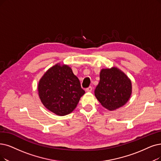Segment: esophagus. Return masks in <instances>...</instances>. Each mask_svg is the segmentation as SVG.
<instances>
[{"mask_svg":"<svg viewBox=\"0 0 161 161\" xmlns=\"http://www.w3.org/2000/svg\"><path fill=\"white\" fill-rule=\"evenodd\" d=\"M92 90V88L91 86H89L87 88H86V92H91Z\"/></svg>","mask_w":161,"mask_h":161,"instance_id":"1","label":"esophagus"}]
</instances>
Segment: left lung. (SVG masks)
<instances>
[{
  "mask_svg": "<svg viewBox=\"0 0 161 161\" xmlns=\"http://www.w3.org/2000/svg\"><path fill=\"white\" fill-rule=\"evenodd\" d=\"M131 93V81L121 70L113 67L100 70L94 95L103 107L110 111L117 110L126 104Z\"/></svg>",
  "mask_w": 161,
  "mask_h": 161,
  "instance_id": "8db88e82",
  "label": "left lung"
}]
</instances>
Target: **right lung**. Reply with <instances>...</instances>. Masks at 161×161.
<instances>
[{"instance_id":"1","label":"right lung","mask_w":161,"mask_h":161,"mask_svg":"<svg viewBox=\"0 0 161 161\" xmlns=\"http://www.w3.org/2000/svg\"><path fill=\"white\" fill-rule=\"evenodd\" d=\"M37 91L43 105L60 116L71 113L85 93L72 69L60 63L44 73L38 82Z\"/></svg>"}]
</instances>
